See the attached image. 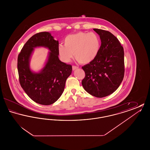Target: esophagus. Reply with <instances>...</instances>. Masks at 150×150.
Here are the masks:
<instances>
[{"label":"esophagus","instance_id":"34e87169","mask_svg":"<svg viewBox=\"0 0 150 150\" xmlns=\"http://www.w3.org/2000/svg\"><path fill=\"white\" fill-rule=\"evenodd\" d=\"M78 69V66H75V65H73V66H72V70H76V69Z\"/></svg>","mask_w":150,"mask_h":150}]
</instances>
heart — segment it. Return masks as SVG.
<instances>
[{
	"label": "heart",
	"instance_id": "obj_1",
	"mask_svg": "<svg viewBox=\"0 0 150 150\" xmlns=\"http://www.w3.org/2000/svg\"><path fill=\"white\" fill-rule=\"evenodd\" d=\"M64 45L58 46V53L64 62H69L74 53L79 62L88 64L97 56L100 46L98 35L93 32H79L67 36L64 40Z\"/></svg>",
	"mask_w": 150,
	"mask_h": 150
}]
</instances>
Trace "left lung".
Masks as SVG:
<instances>
[{"instance_id": "obj_1", "label": "left lung", "mask_w": 150, "mask_h": 150, "mask_svg": "<svg viewBox=\"0 0 150 150\" xmlns=\"http://www.w3.org/2000/svg\"><path fill=\"white\" fill-rule=\"evenodd\" d=\"M100 36L101 45L96 57L82 67L86 76L82 86L86 91L102 98L119 88L124 76V53L116 36L108 31L94 29Z\"/></svg>"}]
</instances>
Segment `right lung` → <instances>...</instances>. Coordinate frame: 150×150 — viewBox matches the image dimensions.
Here are the masks:
<instances>
[{"label": "right lung", "mask_w": 150, "mask_h": 150, "mask_svg": "<svg viewBox=\"0 0 150 150\" xmlns=\"http://www.w3.org/2000/svg\"><path fill=\"white\" fill-rule=\"evenodd\" d=\"M58 41L48 32L38 33L31 36L18 56L17 69L22 89L36 103L50 105L61 97L67 78L71 75L72 66L58 58ZM45 46L51 51L45 67L39 73H33L29 67V59L33 48Z\"/></svg>", "instance_id": "add662e5"}]
</instances>
